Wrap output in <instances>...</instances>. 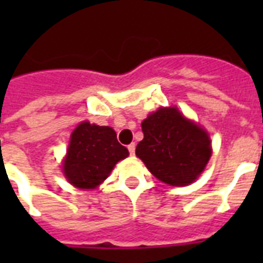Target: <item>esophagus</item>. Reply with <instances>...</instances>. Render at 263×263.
<instances>
[{
    "mask_svg": "<svg viewBox=\"0 0 263 263\" xmlns=\"http://www.w3.org/2000/svg\"><path fill=\"white\" fill-rule=\"evenodd\" d=\"M135 148H136L135 143H131L129 146H128V150H129V154H131V156H135Z\"/></svg>",
    "mask_w": 263,
    "mask_h": 263,
    "instance_id": "obj_1",
    "label": "esophagus"
}]
</instances>
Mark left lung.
Segmentation results:
<instances>
[{
  "label": "left lung",
  "instance_id": "8db88e82",
  "mask_svg": "<svg viewBox=\"0 0 263 263\" xmlns=\"http://www.w3.org/2000/svg\"><path fill=\"white\" fill-rule=\"evenodd\" d=\"M143 140L136 156L158 180L183 187L198 179L210 157L208 132L185 119L177 107H160L142 123Z\"/></svg>",
  "mask_w": 263,
  "mask_h": 263
}]
</instances>
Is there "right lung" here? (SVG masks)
Listing matches in <instances>:
<instances>
[{
  "label": "right lung",
  "instance_id": "add662e5",
  "mask_svg": "<svg viewBox=\"0 0 263 263\" xmlns=\"http://www.w3.org/2000/svg\"><path fill=\"white\" fill-rule=\"evenodd\" d=\"M128 156L113 128L83 121L72 132L63 164L64 175L72 185L90 190L98 187L115 165Z\"/></svg>",
  "mask_w": 263,
  "mask_h": 263
}]
</instances>
